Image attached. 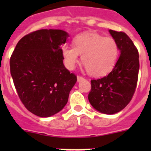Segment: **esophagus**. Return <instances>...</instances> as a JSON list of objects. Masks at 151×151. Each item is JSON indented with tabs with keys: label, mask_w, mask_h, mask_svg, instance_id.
I'll return each mask as SVG.
<instances>
[{
	"label": "esophagus",
	"mask_w": 151,
	"mask_h": 151,
	"mask_svg": "<svg viewBox=\"0 0 151 151\" xmlns=\"http://www.w3.org/2000/svg\"><path fill=\"white\" fill-rule=\"evenodd\" d=\"M84 77L83 76H77V80H78V82H79V81H81V80H82V79H84Z\"/></svg>",
	"instance_id": "esophagus-1"
}]
</instances>
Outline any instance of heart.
I'll use <instances>...</instances> for the list:
<instances>
[{
    "mask_svg": "<svg viewBox=\"0 0 151 151\" xmlns=\"http://www.w3.org/2000/svg\"><path fill=\"white\" fill-rule=\"evenodd\" d=\"M73 47L64 45L62 54L66 67L73 69L78 62V54L88 73L95 77L104 76L113 69L118 60V44L114 38L97 33H84L76 36Z\"/></svg>",
    "mask_w": 151,
    "mask_h": 151,
    "instance_id": "heart-1",
    "label": "heart"
}]
</instances>
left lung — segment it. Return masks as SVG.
Wrapping results in <instances>:
<instances>
[{"instance_id": "8db88e82", "label": "left lung", "mask_w": 151, "mask_h": 151, "mask_svg": "<svg viewBox=\"0 0 151 151\" xmlns=\"http://www.w3.org/2000/svg\"><path fill=\"white\" fill-rule=\"evenodd\" d=\"M120 50L115 67L106 76L91 81L88 101L101 113L114 114L129 104L135 91L139 71V54L123 32L109 30Z\"/></svg>"}]
</instances>
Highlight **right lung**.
Wrapping results in <instances>:
<instances>
[{
  "instance_id": "right-lung-1",
  "label": "right lung",
  "mask_w": 151,
  "mask_h": 151,
  "mask_svg": "<svg viewBox=\"0 0 151 151\" xmlns=\"http://www.w3.org/2000/svg\"><path fill=\"white\" fill-rule=\"evenodd\" d=\"M68 37L60 29L35 31L19 41L10 57V74L19 97L38 116L60 111L77 81L63 62L61 45Z\"/></svg>"
}]
</instances>
